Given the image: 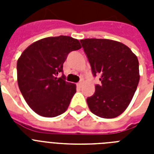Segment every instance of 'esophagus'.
Listing matches in <instances>:
<instances>
[{"mask_svg": "<svg viewBox=\"0 0 154 154\" xmlns=\"http://www.w3.org/2000/svg\"><path fill=\"white\" fill-rule=\"evenodd\" d=\"M82 85V82H79V83H77V87H81Z\"/></svg>", "mask_w": 154, "mask_h": 154, "instance_id": "1", "label": "esophagus"}]
</instances>
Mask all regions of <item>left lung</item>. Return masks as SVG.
Instances as JSON below:
<instances>
[{
	"label": "left lung",
	"instance_id": "1",
	"mask_svg": "<svg viewBox=\"0 0 154 154\" xmlns=\"http://www.w3.org/2000/svg\"><path fill=\"white\" fill-rule=\"evenodd\" d=\"M90 63L94 77L100 76L101 85L87 98L94 114L114 118L129 106L138 85L139 62L125 45L109 39L88 38L80 41Z\"/></svg>",
	"mask_w": 154,
	"mask_h": 154
}]
</instances>
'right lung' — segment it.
Returning a JSON list of instances; mask_svg holds the SVG:
<instances>
[{
    "mask_svg": "<svg viewBox=\"0 0 154 154\" xmlns=\"http://www.w3.org/2000/svg\"><path fill=\"white\" fill-rule=\"evenodd\" d=\"M81 48L79 41L69 36L45 37L30 45L18 58V86L36 113L54 117L67 110L76 85L57 76L68 54Z\"/></svg>",
    "mask_w": 154,
    "mask_h": 154,
    "instance_id": "obj_1",
    "label": "right lung"
}]
</instances>
